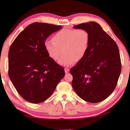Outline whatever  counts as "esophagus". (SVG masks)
Returning <instances> with one entry per match:
<instances>
[{"mask_svg":"<svg viewBox=\"0 0 130 130\" xmlns=\"http://www.w3.org/2000/svg\"><path fill=\"white\" fill-rule=\"evenodd\" d=\"M64 71H65L66 73H69V71H70V70H69V68H65L64 69Z\"/></svg>","mask_w":130,"mask_h":130,"instance_id":"obj_1","label":"esophagus"}]
</instances>
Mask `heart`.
<instances>
[{"mask_svg":"<svg viewBox=\"0 0 130 130\" xmlns=\"http://www.w3.org/2000/svg\"><path fill=\"white\" fill-rule=\"evenodd\" d=\"M90 34L85 29H63L53 37L52 40L44 42V47L53 60H57L63 66H69L76 60H82L86 56L89 47Z\"/></svg>","mask_w":130,"mask_h":130,"instance_id":"heart-1","label":"heart"}]
</instances>
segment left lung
Returning <instances> with one entry per match:
<instances>
[{
  "label": "left lung",
  "mask_w": 130,
  "mask_h": 130,
  "mask_svg": "<svg viewBox=\"0 0 130 130\" xmlns=\"http://www.w3.org/2000/svg\"><path fill=\"white\" fill-rule=\"evenodd\" d=\"M73 28L87 30L90 41L86 56L70 70L72 87L84 101L101 102L112 93L120 77L121 63L118 47L96 22L83 23Z\"/></svg>",
  "instance_id": "8db88e82"
}]
</instances>
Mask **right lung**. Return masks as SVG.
I'll return each instance as SVG.
<instances>
[{"label": "right lung", "instance_id": "right-lung-1", "mask_svg": "<svg viewBox=\"0 0 130 130\" xmlns=\"http://www.w3.org/2000/svg\"><path fill=\"white\" fill-rule=\"evenodd\" d=\"M61 25L34 22L18 35L8 54V74L18 93L28 102L47 99L65 75L63 67L47 54L44 42Z\"/></svg>", "mask_w": 130, "mask_h": 130}]
</instances>
